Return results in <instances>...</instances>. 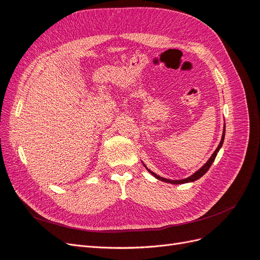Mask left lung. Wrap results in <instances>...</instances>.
Returning <instances> with one entry per match:
<instances>
[{"instance_id":"left-lung-1","label":"left lung","mask_w":260,"mask_h":260,"mask_svg":"<svg viewBox=\"0 0 260 260\" xmlns=\"http://www.w3.org/2000/svg\"><path fill=\"white\" fill-rule=\"evenodd\" d=\"M225 129V128H224ZM223 129V133H222V138H221V141H220V143H219V145H218V147L216 148V151L214 152V154L211 155V157L210 158L208 159V161L204 165V166L200 169V170H198L195 172L194 175H192L191 177H188V178H186V179H183V180H169V179H165V178H161V177H159V176H157L156 174H154L153 171H151V170H148L147 168V170L151 172V174L155 177V178H157L158 180H160V181H165V182H168V183H171V184H183V183H187V182H193V181H195V180H198V179H200L201 177H203L204 175L206 174V172L208 171V169L210 168V166H211V164L214 162V160H215V158H216V156H217V154H218V152H219V149L221 148V146H222V144H223V140H224V130ZM145 166V165H144Z\"/></svg>"}]
</instances>
